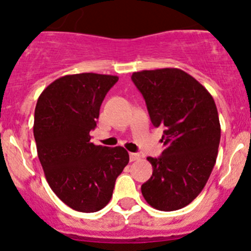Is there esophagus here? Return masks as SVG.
<instances>
[{
    "label": "esophagus",
    "instance_id": "esophagus-1",
    "mask_svg": "<svg viewBox=\"0 0 251 251\" xmlns=\"http://www.w3.org/2000/svg\"><path fill=\"white\" fill-rule=\"evenodd\" d=\"M138 159H141V154L130 153V160L131 161H136V160H138Z\"/></svg>",
    "mask_w": 251,
    "mask_h": 251
}]
</instances>
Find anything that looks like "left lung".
<instances>
[{
  "label": "left lung",
  "instance_id": "1",
  "mask_svg": "<svg viewBox=\"0 0 251 251\" xmlns=\"http://www.w3.org/2000/svg\"><path fill=\"white\" fill-rule=\"evenodd\" d=\"M151 124L164 127V151L148 156L151 177L142 184L154 209L174 211L199 196L214 169L221 126L212 96L193 76L176 68L133 73Z\"/></svg>",
  "mask_w": 251,
  "mask_h": 251
}]
</instances>
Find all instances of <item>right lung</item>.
<instances>
[{
    "instance_id": "add662e5",
    "label": "right lung",
    "mask_w": 251,
    "mask_h": 251,
    "mask_svg": "<svg viewBox=\"0 0 251 251\" xmlns=\"http://www.w3.org/2000/svg\"><path fill=\"white\" fill-rule=\"evenodd\" d=\"M118 80L95 73L65 75L37 100L34 137L40 163L50 189L76 211L96 212L109 203L130 160L123 147L91 143L103 100Z\"/></svg>"
}]
</instances>
